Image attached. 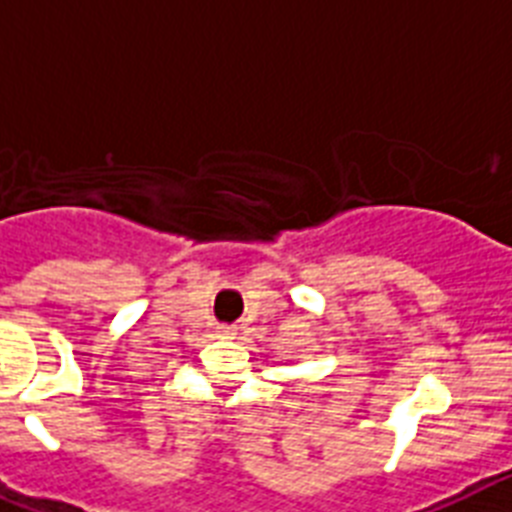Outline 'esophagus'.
<instances>
[{
    "instance_id": "obj_1",
    "label": "esophagus",
    "mask_w": 512,
    "mask_h": 512,
    "mask_svg": "<svg viewBox=\"0 0 512 512\" xmlns=\"http://www.w3.org/2000/svg\"><path fill=\"white\" fill-rule=\"evenodd\" d=\"M236 328L234 326H220V336H234Z\"/></svg>"
}]
</instances>
